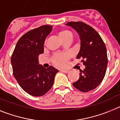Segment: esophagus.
I'll list each match as a JSON object with an SVG mask.
<instances>
[{"instance_id":"esophagus-1","label":"esophagus","mask_w":120,"mask_h":120,"mask_svg":"<svg viewBox=\"0 0 120 120\" xmlns=\"http://www.w3.org/2000/svg\"><path fill=\"white\" fill-rule=\"evenodd\" d=\"M61 72H64V73H68L69 72V71H68V70H65V69H61Z\"/></svg>"}]
</instances>
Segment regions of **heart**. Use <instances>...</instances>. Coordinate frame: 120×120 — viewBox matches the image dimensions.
<instances>
[{
    "instance_id": "obj_1",
    "label": "heart",
    "mask_w": 120,
    "mask_h": 120,
    "mask_svg": "<svg viewBox=\"0 0 120 120\" xmlns=\"http://www.w3.org/2000/svg\"><path fill=\"white\" fill-rule=\"evenodd\" d=\"M59 36L62 40L69 37H72V33L69 31L63 30L59 33ZM71 55L69 54H58L53 57V63L59 66H65L68 63V59Z\"/></svg>"
}]
</instances>
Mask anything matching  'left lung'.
I'll list each match as a JSON object with an SVG mask.
<instances>
[{
    "label": "left lung",
    "instance_id": "8db88e82",
    "mask_svg": "<svg viewBox=\"0 0 120 120\" xmlns=\"http://www.w3.org/2000/svg\"><path fill=\"white\" fill-rule=\"evenodd\" d=\"M71 26L79 34L80 50L77 59H82L85 66L80 70V78L72 83L76 89L87 92L95 89L103 80L108 65L107 50L100 35L93 28L82 22H70Z\"/></svg>",
    "mask_w": 120,
    "mask_h": 120
}]
</instances>
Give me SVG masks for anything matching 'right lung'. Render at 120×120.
Listing matches in <instances>:
<instances>
[{"mask_svg": "<svg viewBox=\"0 0 120 120\" xmlns=\"http://www.w3.org/2000/svg\"><path fill=\"white\" fill-rule=\"evenodd\" d=\"M52 30V26L43 25L27 32L18 40L11 56L14 77L26 92L34 97L47 93L59 72L53 66L45 68L38 64V56L44 52L45 40Z\"/></svg>", "mask_w": 120, "mask_h": 120, "instance_id": "right-lung-1", "label": "right lung"}]
</instances>
